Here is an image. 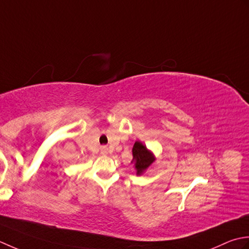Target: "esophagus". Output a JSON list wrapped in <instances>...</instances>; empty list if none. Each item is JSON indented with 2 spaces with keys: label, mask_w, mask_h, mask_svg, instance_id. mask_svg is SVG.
Segmentation results:
<instances>
[{
  "label": "esophagus",
  "mask_w": 249,
  "mask_h": 249,
  "mask_svg": "<svg viewBox=\"0 0 249 249\" xmlns=\"http://www.w3.org/2000/svg\"><path fill=\"white\" fill-rule=\"evenodd\" d=\"M108 154V150H107V148H102V155H107Z\"/></svg>",
  "instance_id": "obj_1"
}]
</instances>
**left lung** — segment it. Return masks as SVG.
Returning <instances> with one entry per match:
<instances>
[{
	"mask_svg": "<svg viewBox=\"0 0 249 249\" xmlns=\"http://www.w3.org/2000/svg\"><path fill=\"white\" fill-rule=\"evenodd\" d=\"M132 163H134L136 170V175H143L147 169L156 161V157L151 150L147 148L146 145L142 143L141 141H136L133 148H132Z\"/></svg>",
	"mask_w": 249,
	"mask_h": 249,
	"instance_id": "obj_1",
	"label": "left lung"
}]
</instances>
